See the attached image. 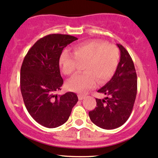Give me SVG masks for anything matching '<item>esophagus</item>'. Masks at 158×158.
<instances>
[{"label": "esophagus", "mask_w": 158, "mask_h": 158, "mask_svg": "<svg viewBox=\"0 0 158 158\" xmlns=\"http://www.w3.org/2000/svg\"><path fill=\"white\" fill-rule=\"evenodd\" d=\"M85 98V96H83V95H81V94H79L78 95V98H79V100H82L84 99V98Z\"/></svg>", "instance_id": "1"}]
</instances>
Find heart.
I'll use <instances>...</instances> for the list:
<instances>
[{
  "mask_svg": "<svg viewBox=\"0 0 158 158\" xmlns=\"http://www.w3.org/2000/svg\"><path fill=\"white\" fill-rule=\"evenodd\" d=\"M73 54L64 51L59 59L60 67L65 75L75 73L79 64H85V73L77 74L68 81L70 90L80 94L94 88L97 84H105L116 71L120 60L115 45L98 40L87 41L73 47Z\"/></svg>",
  "mask_w": 158,
  "mask_h": 158,
  "instance_id": "b5f03b06",
  "label": "heart"
}]
</instances>
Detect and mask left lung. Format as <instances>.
<instances>
[{"label": "left lung", "mask_w": 158, "mask_h": 158, "mask_svg": "<svg viewBox=\"0 0 158 158\" xmlns=\"http://www.w3.org/2000/svg\"><path fill=\"white\" fill-rule=\"evenodd\" d=\"M120 62L112 79L98 90L107 96L96 100V107L89 112L91 121L100 128L113 130L123 125L132 113L137 95V74L133 61L123 45L117 44Z\"/></svg>", "instance_id": "obj_1"}]
</instances>
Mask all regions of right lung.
Segmentation results:
<instances>
[{
  "label": "right lung",
  "instance_id": "obj_1",
  "mask_svg": "<svg viewBox=\"0 0 158 158\" xmlns=\"http://www.w3.org/2000/svg\"><path fill=\"white\" fill-rule=\"evenodd\" d=\"M78 40L73 36L52 34L41 38L25 56L20 68V90L26 109L38 123L56 128L68 121L78 102L77 94L61 90L59 59L62 50Z\"/></svg>",
  "mask_w": 158,
  "mask_h": 158
}]
</instances>
